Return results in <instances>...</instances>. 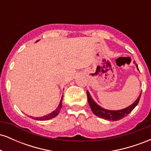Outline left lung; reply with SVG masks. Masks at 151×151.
<instances>
[{"label":"left lung","instance_id":"obj_1","mask_svg":"<svg viewBox=\"0 0 151 151\" xmlns=\"http://www.w3.org/2000/svg\"><path fill=\"white\" fill-rule=\"evenodd\" d=\"M137 68H138V65H136ZM86 95H87V99L88 102H89V104L90 108H91V111L93 114H95L97 116L101 118V119H106V120L109 121H118L120 120V119H123L124 117L126 116L128 114L131 113L133 111V109L136 106L137 104L139 102L140 98H141V93H140L138 98L136 100V101L129 106L127 108L121 109V110H118V111H110V110H106V109H104L101 108V106H99L98 104H96V102H95L93 100L91 99V96H90L89 91H86Z\"/></svg>","mask_w":151,"mask_h":151}]
</instances>
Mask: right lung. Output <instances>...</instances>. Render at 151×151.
I'll list each match as a JSON object with an SVG mask.
<instances>
[{"mask_svg":"<svg viewBox=\"0 0 151 151\" xmlns=\"http://www.w3.org/2000/svg\"><path fill=\"white\" fill-rule=\"evenodd\" d=\"M62 97L61 99V101H60V104H59L58 108L55 109L54 111L52 112V113L47 114V115L44 116H42V117H36V118L32 117V116H30V117H32V119H35V120H39V121H46V120H48V119H52V118L57 116L58 115V114L60 113V109L62 108Z\"/></svg>","mask_w":151,"mask_h":151,"instance_id":"obj_1","label":"right lung"}]
</instances>
